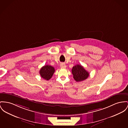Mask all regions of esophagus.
I'll return each mask as SVG.
<instances>
[{
  "label": "esophagus",
  "instance_id": "1",
  "mask_svg": "<svg viewBox=\"0 0 128 128\" xmlns=\"http://www.w3.org/2000/svg\"><path fill=\"white\" fill-rule=\"evenodd\" d=\"M60 67L61 68H66V65L65 64H64V63H62V64H60Z\"/></svg>",
  "mask_w": 128,
  "mask_h": 128
}]
</instances>
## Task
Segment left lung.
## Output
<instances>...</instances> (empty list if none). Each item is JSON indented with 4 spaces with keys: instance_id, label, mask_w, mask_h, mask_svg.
I'll use <instances>...</instances> for the list:
<instances>
[{
    "instance_id": "left-lung-1",
    "label": "left lung",
    "mask_w": 128,
    "mask_h": 128,
    "mask_svg": "<svg viewBox=\"0 0 128 128\" xmlns=\"http://www.w3.org/2000/svg\"><path fill=\"white\" fill-rule=\"evenodd\" d=\"M72 73L74 80L77 82L85 80L89 75L88 72L80 64H77L73 67Z\"/></svg>"
}]
</instances>
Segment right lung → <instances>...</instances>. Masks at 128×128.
<instances>
[{
	"label": "right lung",
	"mask_w": 128,
	"mask_h": 128,
	"mask_svg": "<svg viewBox=\"0 0 128 128\" xmlns=\"http://www.w3.org/2000/svg\"><path fill=\"white\" fill-rule=\"evenodd\" d=\"M55 70L54 68L51 66L46 65L41 68L39 73L40 76L44 79L48 80L53 76Z\"/></svg>",
	"instance_id": "1"
}]
</instances>
